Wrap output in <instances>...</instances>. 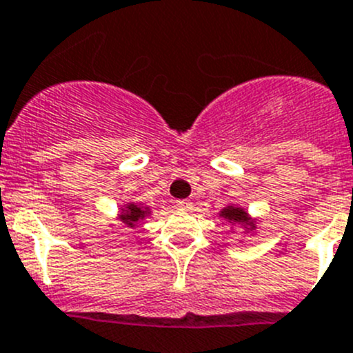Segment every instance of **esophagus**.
<instances>
[{
    "label": "esophagus",
    "instance_id": "esophagus-1",
    "mask_svg": "<svg viewBox=\"0 0 353 353\" xmlns=\"http://www.w3.org/2000/svg\"><path fill=\"white\" fill-rule=\"evenodd\" d=\"M176 203L177 207L183 208V210H191V208H193V201L191 200H177Z\"/></svg>",
    "mask_w": 353,
    "mask_h": 353
}]
</instances>
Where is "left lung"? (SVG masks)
<instances>
[{
    "mask_svg": "<svg viewBox=\"0 0 353 353\" xmlns=\"http://www.w3.org/2000/svg\"><path fill=\"white\" fill-rule=\"evenodd\" d=\"M222 217L228 219V221H232V222H238V224H248L250 228H255L253 225V222H250L248 215H246V212L243 210V208H238V207H225L224 210H222Z\"/></svg>",
    "mask_w": 353,
    "mask_h": 353,
    "instance_id": "8db88e82",
    "label": "left lung"
}]
</instances>
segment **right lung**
<instances>
[{
    "label": "right lung",
    "mask_w": 353,
    "mask_h": 353,
    "mask_svg": "<svg viewBox=\"0 0 353 353\" xmlns=\"http://www.w3.org/2000/svg\"><path fill=\"white\" fill-rule=\"evenodd\" d=\"M146 212H148V210H146V208H141V207H138V205L131 203V205H128V210H125L124 214L121 215V219L128 225L134 228V224H138V222L141 221V219H145Z\"/></svg>",
    "instance_id": "right-lung-1"
}]
</instances>
